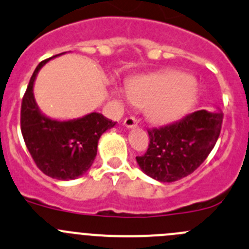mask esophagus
Segmentation results:
<instances>
[{"instance_id":"1","label":"esophagus","mask_w":249,"mask_h":249,"mask_svg":"<svg viewBox=\"0 0 249 249\" xmlns=\"http://www.w3.org/2000/svg\"><path fill=\"white\" fill-rule=\"evenodd\" d=\"M124 125L126 127H135L137 125V119L135 117H127V118H125V120H124Z\"/></svg>"}]
</instances>
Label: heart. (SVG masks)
<instances>
[{"instance_id":"b5f03b06","label":"heart","mask_w":249,"mask_h":249,"mask_svg":"<svg viewBox=\"0 0 249 249\" xmlns=\"http://www.w3.org/2000/svg\"><path fill=\"white\" fill-rule=\"evenodd\" d=\"M196 84L175 71L140 76L127 85V97L156 124H170L189 112L196 100Z\"/></svg>"}]
</instances>
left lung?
I'll return each mask as SVG.
<instances>
[{
    "label": "left lung",
    "mask_w": 249,
    "mask_h": 249,
    "mask_svg": "<svg viewBox=\"0 0 249 249\" xmlns=\"http://www.w3.org/2000/svg\"><path fill=\"white\" fill-rule=\"evenodd\" d=\"M223 118L221 112L202 109L171 124L148 129V148L136 157L140 168L161 182L192 174L215 146Z\"/></svg>",
    "instance_id": "8db88e82"
}]
</instances>
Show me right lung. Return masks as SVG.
Returning <instances> with one entry per match:
<instances>
[{"mask_svg": "<svg viewBox=\"0 0 249 249\" xmlns=\"http://www.w3.org/2000/svg\"><path fill=\"white\" fill-rule=\"evenodd\" d=\"M50 59L36 67L23 96L21 135L29 153L43 174L58 180H71L89 170L97 154L101 135L114 126L115 122L98 113L71 122H57L41 114L34 100L33 86L37 71Z\"/></svg>", "mask_w": 249, "mask_h": 249, "instance_id": "right-lung-1", "label": "right lung"}]
</instances>
